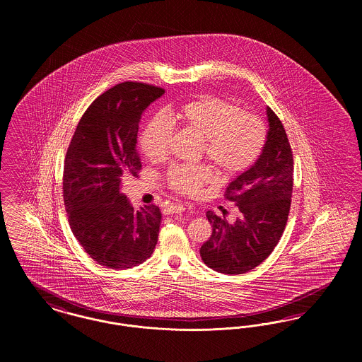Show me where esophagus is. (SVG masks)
I'll return each instance as SVG.
<instances>
[{
	"mask_svg": "<svg viewBox=\"0 0 362 362\" xmlns=\"http://www.w3.org/2000/svg\"><path fill=\"white\" fill-rule=\"evenodd\" d=\"M186 210L185 205H177V204H171L170 206L164 209V214H177V213H183Z\"/></svg>",
	"mask_w": 362,
	"mask_h": 362,
	"instance_id": "esophagus-1",
	"label": "esophagus"
}]
</instances>
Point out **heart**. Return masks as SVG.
I'll list each match as a JSON object with an SVG mask.
<instances>
[{"label": "heart", "mask_w": 362, "mask_h": 362, "mask_svg": "<svg viewBox=\"0 0 362 362\" xmlns=\"http://www.w3.org/2000/svg\"><path fill=\"white\" fill-rule=\"evenodd\" d=\"M173 119L204 139L202 156L224 176L250 170L267 144V129L260 118L218 96L204 95L179 105ZM173 136V123L165 115L152 117L139 136L142 153L152 161L165 158ZM213 180L214 175L205 164L173 165L164 175L170 189L189 197H197Z\"/></svg>", "instance_id": "obj_1"}]
</instances>
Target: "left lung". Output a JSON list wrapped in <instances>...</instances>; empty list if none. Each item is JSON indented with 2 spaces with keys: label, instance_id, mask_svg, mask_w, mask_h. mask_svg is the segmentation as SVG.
<instances>
[{
  "label": "left lung",
  "instance_id": "8db88e82",
  "mask_svg": "<svg viewBox=\"0 0 362 362\" xmlns=\"http://www.w3.org/2000/svg\"><path fill=\"white\" fill-rule=\"evenodd\" d=\"M267 144L258 161L229 183L225 199L235 204V223L207 211L211 236L199 252L207 267L243 274L259 266L281 239L292 204L293 153L286 132L267 107Z\"/></svg>",
  "mask_w": 362,
  "mask_h": 362
}]
</instances>
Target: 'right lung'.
<instances>
[{
  "instance_id": "1",
  "label": "right lung",
  "mask_w": 362,
  "mask_h": 362,
  "mask_svg": "<svg viewBox=\"0 0 362 362\" xmlns=\"http://www.w3.org/2000/svg\"><path fill=\"white\" fill-rule=\"evenodd\" d=\"M164 93L160 86L124 81L105 90L78 122L64 164V204L70 229L86 254L108 269H132L155 251L161 213L134 210L119 187L141 171L138 124Z\"/></svg>"
}]
</instances>
